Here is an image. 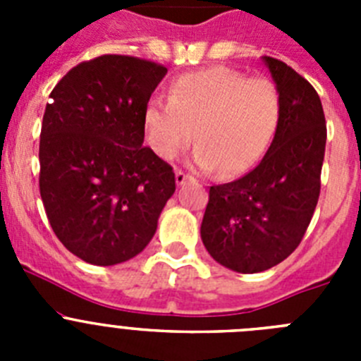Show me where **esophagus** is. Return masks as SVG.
Masks as SVG:
<instances>
[{
  "label": "esophagus",
  "mask_w": 361,
  "mask_h": 361,
  "mask_svg": "<svg viewBox=\"0 0 361 361\" xmlns=\"http://www.w3.org/2000/svg\"><path fill=\"white\" fill-rule=\"evenodd\" d=\"M190 175H186L184 173V171H180V170H177L175 171V183L178 184V186H183L184 183H188V180H190Z\"/></svg>",
  "instance_id": "34e87169"
}]
</instances>
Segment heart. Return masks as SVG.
Wrapping results in <instances>:
<instances>
[{"label": "heart", "mask_w": 361, "mask_h": 361, "mask_svg": "<svg viewBox=\"0 0 361 361\" xmlns=\"http://www.w3.org/2000/svg\"><path fill=\"white\" fill-rule=\"evenodd\" d=\"M142 123L146 141L161 159L177 157L195 130L193 164L238 177L269 148L280 123V94L269 79L212 66L173 79L168 101L152 99Z\"/></svg>", "instance_id": "b5f03b06"}]
</instances>
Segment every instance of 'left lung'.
<instances>
[{
	"label": "left lung",
	"instance_id": "obj_1",
	"mask_svg": "<svg viewBox=\"0 0 361 361\" xmlns=\"http://www.w3.org/2000/svg\"><path fill=\"white\" fill-rule=\"evenodd\" d=\"M280 94V123L250 173L209 188L200 237L220 266L260 273L298 247L320 197L325 116L311 82L275 57H262Z\"/></svg>",
	"mask_w": 361,
	"mask_h": 361
}]
</instances>
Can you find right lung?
<instances>
[{
  "instance_id": "add662e5",
  "label": "right lung",
  "mask_w": 361,
  "mask_h": 361,
  "mask_svg": "<svg viewBox=\"0 0 361 361\" xmlns=\"http://www.w3.org/2000/svg\"><path fill=\"white\" fill-rule=\"evenodd\" d=\"M168 68L130 56L73 66L50 94L39 139V191L56 237L94 266L141 253L175 191L145 142L142 114Z\"/></svg>"
}]
</instances>
